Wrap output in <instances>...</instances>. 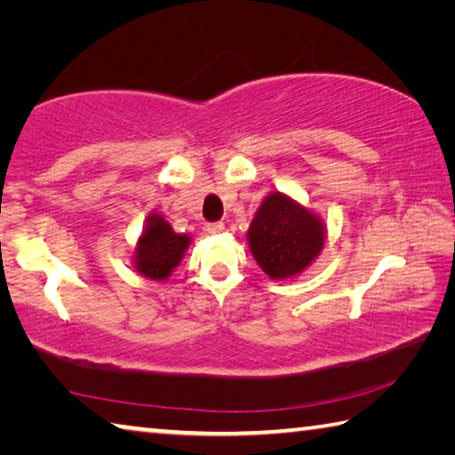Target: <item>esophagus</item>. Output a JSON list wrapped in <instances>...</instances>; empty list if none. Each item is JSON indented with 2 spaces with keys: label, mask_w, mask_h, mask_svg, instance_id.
Listing matches in <instances>:
<instances>
[{
  "label": "esophagus",
  "mask_w": 455,
  "mask_h": 455,
  "mask_svg": "<svg viewBox=\"0 0 455 455\" xmlns=\"http://www.w3.org/2000/svg\"><path fill=\"white\" fill-rule=\"evenodd\" d=\"M206 230H209L211 235H220L222 230H225V222H209V225H206Z\"/></svg>",
  "instance_id": "obj_1"
}]
</instances>
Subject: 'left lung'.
Returning <instances> with one entry per match:
<instances>
[{
  "instance_id": "8db88e82",
  "label": "left lung",
  "mask_w": 455,
  "mask_h": 455,
  "mask_svg": "<svg viewBox=\"0 0 455 455\" xmlns=\"http://www.w3.org/2000/svg\"><path fill=\"white\" fill-rule=\"evenodd\" d=\"M249 244L271 279H289L309 267L325 244L323 220L295 200L273 192L249 227Z\"/></svg>"
}]
</instances>
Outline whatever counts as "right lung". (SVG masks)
<instances>
[{"instance_id": "obj_1", "label": "right lung", "mask_w": 455, "mask_h": 455, "mask_svg": "<svg viewBox=\"0 0 455 455\" xmlns=\"http://www.w3.org/2000/svg\"><path fill=\"white\" fill-rule=\"evenodd\" d=\"M146 222L134 251V268L152 281H164L179 267L190 236L176 235L160 214H152Z\"/></svg>"}]
</instances>
